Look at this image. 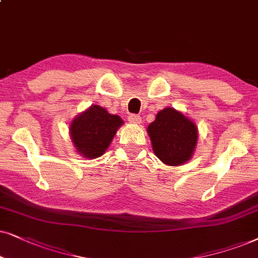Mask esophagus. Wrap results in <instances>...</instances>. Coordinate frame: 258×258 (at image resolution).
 Here are the masks:
<instances>
[{
	"instance_id": "1",
	"label": "esophagus",
	"mask_w": 258,
	"mask_h": 258,
	"mask_svg": "<svg viewBox=\"0 0 258 258\" xmlns=\"http://www.w3.org/2000/svg\"><path fill=\"white\" fill-rule=\"evenodd\" d=\"M128 121L131 123H140L142 122V118H140V115L138 114H130L128 115Z\"/></svg>"
}]
</instances>
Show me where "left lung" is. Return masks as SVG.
<instances>
[{"label": "left lung", "instance_id": "obj_1", "mask_svg": "<svg viewBox=\"0 0 258 258\" xmlns=\"http://www.w3.org/2000/svg\"><path fill=\"white\" fill-rule=\"evenodd\" d=\"M153 152L167 165L184 164L190 159L197 144V127L173 108H165L147 127Z\"/></svg>", "mask_w": 258, "mask_h": 258}]
</instances>
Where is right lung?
<instances>
[{"label":"right lung","instance_id":"1","mask_svg":"<svg viewBox=\"0 0 258 258\" xmlns=\"http://www.w3.org/2000/svg\"><path fill=\"white\" fill-rule=\"evenodd\" d=\"M121 123L120 116L109 114L105 108L93 105L73 120L72 140L79 153L93 159L105 153Z\"/></svg>","mask_w":258,"mask_h":258}]
</instances>
